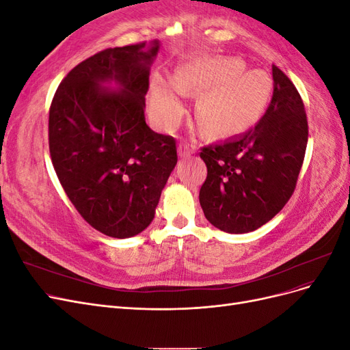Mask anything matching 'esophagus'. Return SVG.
<instances>
[{"label":"esophagus","mask_w":350,"mask_h":350,"mask_svg":"<svg viewBox=\"0 0 350 350\" xmlns=\"http://www.w3.org/2000/svg\"><path fill=\"white\" fill-rule=\"evenodd\" d=\"M194 147H196V146L189 144V143H187V142H181V143H179V146H178L179 156H181V157H187V156H189L191 153H194Z\"/></svg>","instance_id":"esophagus-1"}]
</instances>
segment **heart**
Returning a JSON list of instances; mask_svg holds the SVG:
<instances>
[{
	"instance_id": "obj_1",
	"label": "heart",
	"mask_w": 350,
	"mask_h": 350,
	"mask_svg": "<svg viewBox=\"0 0 350 350\" xmlns=\"http://www.w3.org/2000/svg\"><path fill=\"white\" fill-rule=\"evenodd\" d=\"M270 79L261 71H247L239 59L197 61L179 70L169 84L156 80L152 108L157 124L169 130L184 112L179 93L203 94L197 105V120L211 134H229L258 118L269 99Z\"/></svg>"
}]
</instances>
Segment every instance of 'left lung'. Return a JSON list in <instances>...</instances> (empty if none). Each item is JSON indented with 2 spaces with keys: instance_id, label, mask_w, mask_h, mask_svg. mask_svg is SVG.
<instances>
[{
  "instance_id": "8db88e82",
  "label": "left lung",
  "mask_w": 350,
  "mask_h": 350,
  "mask_svg": "<svg viewBox=\"0 0 350 350\" xmlns=\"http://www.w3.org/2000/svg\"><path fill=\"white\" fill-rule=\"evenodd\" d=\"M273 94L258 124L241 135L201 147L207 178L200 188L206 219L228 234L256 230L292 197L308 143L299 92L276 66Z\"/></svg>"
}]
</instances>
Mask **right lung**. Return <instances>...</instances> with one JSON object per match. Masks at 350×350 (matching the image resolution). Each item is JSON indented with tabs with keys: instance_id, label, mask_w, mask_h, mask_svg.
Masks as SVG:
<instances>
[{
	"instance_id": "1",
	"label": "right lung",
	"mask_w": 350,
	"mask_h": 350,
	"mask_svg": "<svg viewBox=\"0 0 350 350\" xmlns=\"http://www.w3.org/2000/svg\"><path fill=\"white\" fill-rule=\"evenodd\" d=\"M103 49L59 83L49 108L52 165L72 206L112 238L140 234L154 217L162 189L178 162L172 135L152 131L144 96L159 42ZM115 79L120 92L98 84Z\"/></svg>"
}]
</instances>
